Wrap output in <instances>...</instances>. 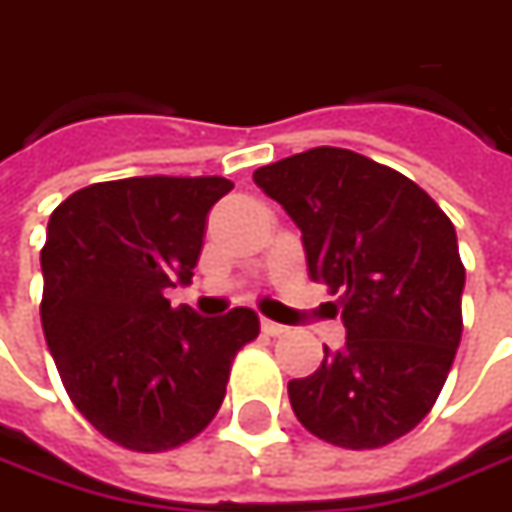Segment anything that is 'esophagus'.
<instances>
[{"label":"esophagus","mask_w":512,"mask_h":512,"mask_svg":"<svg viewBox=\"0 0 512 512\" xmlns=\"http://www.w3.org/2000/svg\"><path fill=\"white\" fill-rule=\"evenodd\" d=\"M260 328H263V334H269V337H280V334H286V331H289V328L280 326V323H274V320H263Z\"/></svg>","instance_id":"1"}]
</instances>
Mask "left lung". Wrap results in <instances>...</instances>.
Returning a JSON list of instances; mask_svg holds the SVG:
<instances>
[{"label":"left lung","mask_w":512,"mask_h":512,"mask_svg":"<svg viewBox=\"0 0 512 512\" xmlns=\"http://www.w3.org/2000/svg\"><path fill=\"white\" fill-rule=\"evenodd\" d=\"M303 232L311 280L337 294L345 345L291 379L303 428L337 448L394 442L428 416L462 340L456 229L425 189L360 152L314 147L255 169Z\"/></svg>","instance_id":"1"}]
</instances>
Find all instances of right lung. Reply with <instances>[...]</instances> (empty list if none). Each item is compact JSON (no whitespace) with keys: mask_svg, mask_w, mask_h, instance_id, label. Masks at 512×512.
<instances>
[{"mask_svg":"<svg viewBox=\"0 0 512 512\" xmlns=\"http://www.w3.org/2000/svg\"><path fill=\"white\" fill-rule=\"evenodd\" d=\"M232 181L144 175L84 186L47 223L42 328L84 419L138 453L215 419L232 360L260 334L252 309L201 317L164 297L192 283L206 215Z\"/></svg>","mask_w":512,"mask_h":512,"instance_id":"right-lung-1","label":"right lung"}]
</instances>
